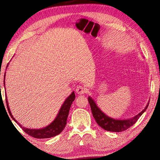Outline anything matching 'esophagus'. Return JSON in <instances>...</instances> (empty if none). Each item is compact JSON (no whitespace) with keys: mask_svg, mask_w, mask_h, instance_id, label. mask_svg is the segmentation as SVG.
<instances>
[{"mask_svg":"<svg viewBox=\"0 0 160 160\" xmlns=\"http://www.w3.org/2000/svg\"><path fill=\"white\" fill-rule=\"evenodd\" d=\"M87 92V89L84 86L78 85L76 88V93L78 94H83Z\"/></svg>","mask_w":160,"mask_h":160,"instance_id":"esophagus-1","label":"esophagus"}]
</instances>
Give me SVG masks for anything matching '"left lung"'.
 Segmentation results:
<instances>
[{
    "label": "left lung",
    "mask_w": 160,
    "mask_h": 160,
    "mask_svg": "<svg viewBox=\"0 0 160 160\" xmlns=\"http://www.w3.org/2000/svg\"><path fill=\"white\" fill-rule=\"evenodd\" d=\"M88 102L90 103L92 113L97 124L103 129L110 132H121L129 128L138 120L140 116H141L145 112L149 105L148 102L145 109L133 117L126 119H116L110 117L102 112V111L99 109L96 102L90 96L88 97Z\"/></svg>",
    "instance_id": "8db88e82"
}]
</instances>
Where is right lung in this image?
<instances>
[{"mask_svg": "<svg viewBox=\"0 0 160 160\" xmlns=\"http://www.w3.org/2000/svg\"><path fill=\"white\" fill-rule=\"evenodd\" d=\"M8 64L7 65V67L8 66ZM5 75H4V80H3L4 88L5 89ZM75 98V94L74 92H72L70 94L64 101L63 104H62L60 110H59L57 116H56V117L55 118H54V120L52 121V122H51L50 124H48L47 126H45L44 128H39V129H37V128L33 129V128H25V127L22 126L20 123H18L17 120H15V118L13 117L12 115L11 111H10V109L8 105V102L6 94H5V99H6L8 110V112L10 113V116H11V118L13 119V121H15L16 123H18V125L22 128L23 131H25L27 134H28L32 137L35 138H49L54 137L56 136V135H58L59 133H61V131H63L65 128V126L66 125V121L68 118V113H69L70 108V106H71L72 102L74 101Z\"/></svg>", "mask_w": 160, "mask_h": 160, "instance_id": "1", "label": "right lung"}]
</instances>
